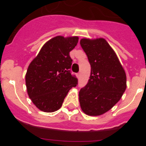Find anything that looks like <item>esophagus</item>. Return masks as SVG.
Instances as JSON below:
<instances>
[{"mask_svg": "<svg viewBox=\"0 0 146 146\" xmlns=\"http://www.w3.org/2000/svg\"><path fill=\"white\" fill-rule=\"evenodd\" d=\"M77 77H78V78H79V77H80V72H79V73H77Z\"/></svg>", "mask_w": 146, "mask_h": 146, "instance_id": "esophagus-1", "label": "esophagus"}]
</instances>
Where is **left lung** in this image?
<instances>
[{
  "label": "left lung",
  "mask_w": 146,
  "mask_h": 146,
  "mask_svg": "<svg viewBox=\"0 0 146 146\" xmlns=\"http://www.w3.org/2000/svg\"><path fill=\"white\" fill-rule=\"evenodd\" d=\"M80 45L91 68L88 82L79 92L81 109L88 115H100L121 99L126 88V73L105 39L82 38Z\"/></svg>",
  "instance_id": "8db88e82"
}]
</instances>
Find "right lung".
I'll list each match as a JSON object with an SVG mask.
<instances>
[{
    "instance_id": "obj_1",
    "label": "right lung",
    "mask_w": 146,
    "mask_h": 146,
    "mask_svg": "<svg viewBox=\"0 0 146 146\" xmlns=\"http://www.w3.org/2000/svg\"><path fill=\"white\" fill-rule=\"evenodd\" d=\"M78 39L77 36L54 37L30 64L25 75L27 91L40 110L52 113L60 109L69 90L77 86L78 80L70 70L69 52Z\"/></svg>"
}]
</instances>
